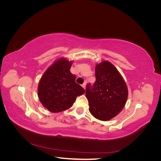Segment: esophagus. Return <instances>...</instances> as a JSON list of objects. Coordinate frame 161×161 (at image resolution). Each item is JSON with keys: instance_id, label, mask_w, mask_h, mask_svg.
I'll use <instances>...</instances> for the list:
<instances>
[{"instance_id": "34e87169", "label": "esophagus", "mask_w": 161, "mask_h": 161, "mask_svg": "<svg viewBox=\"0 0 161 161\" xmlns=\"http://www.w3.org/2000/svg\"><path fill=\"white\" fill-rule=\"evenodd\" d=\"M82 86L83 87V89L85 90L86 89V82H85V83H83L82 85Z\"/></svg>"}]
</instances>
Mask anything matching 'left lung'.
<instances>
[{
    "label": "left lung",
    "mask_w": 161,
    "mask_h": 161,
    "mask_svg": "<svg viewBox=\"0 0 161 161\" xmlns=\"http://www.w3.org/2000/svg\"><path fill=\"white\" fill-rule=\"evenodd\" d=\"M96 81L86 86V97L91 115L101 121H109L123 109L128 97L125 82L119 72L109 61L95 66Z\"/></svg>",
    "instance_id": "obj_1"
}]
</instances>
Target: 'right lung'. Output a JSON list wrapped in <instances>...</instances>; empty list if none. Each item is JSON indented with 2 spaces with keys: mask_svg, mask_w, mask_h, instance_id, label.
Segmentation results:
<instances>
[{
  "mask_svg": "<svg viewBox=\"0 0 161 161\" xmlns=\"http://www.w3.org/2000/svg\"><path fill=\"white\" fill-rule=\"evenodd\" d=\"M73 61L61 57L47 68L40 80L37 95L41 103L52 113L70 108L77 96L85 93L70 72Z\"/></svg>",
  "mask_w": 161,
  "mask_h": 161,
  "instance_id": "1",
  "label": "right lung"
}]
</instances>
